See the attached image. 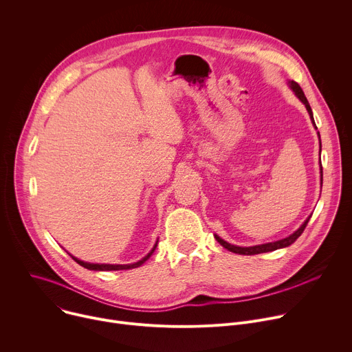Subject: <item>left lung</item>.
<instances>
[{
	"label": "left lung",
	"mask_w": 352,
	"mask_h": 352,
	"mask_svg": "<svg viewBox=\"0 0 352 352\" xmlns=\"http://www.w3.org/2000/svg\"><path fill=\"white\" fill-rule=\"evenodd\" d=\"M289 87L294 90V93L296 94V97L300 100V102H302V103L305 104V107H307V110H308V113H309V117H311V120H312V122H314V125H315L312 109H311V106H309V103H308V100H307V97H305L302 89H300V86H299L296 82H294V80H289ZM315 128H316V125H315ZM316 129H318V128H316ZM320 181L323 182V168H322V164H320ZM309 219H311V217H308V219L305 220V223H304L302 226H300L294 234H291L289 236H287V238H284V239H280V241H274V242H269V243H262V245H255V246H245V248H243V246H236V245H231V243L226 242V241L221 239L219 235H214V236H216L217 242H219L221 246H224L226 249H228L230 252L239 254V255H258V254L272 252V250H276V249H280V248H285V246L294 243V242L296 241V238L304 232V230H305V227H307Z\"/></svg>",
	"instance_id": "8db88e82"
}]
</instances>
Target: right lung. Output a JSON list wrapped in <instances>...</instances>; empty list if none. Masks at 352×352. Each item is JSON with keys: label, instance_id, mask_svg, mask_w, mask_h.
Masks as SVG:
<instances>
[{"label": "right lung", "instance_id": "add662e5", "mask_svg": "<svg viewBox=\"0 0 352 352\" xmlns=\"http://www.w3.org/2000/svg\"><path fill=\"white\" fill-rule=\"evenodd\" d=\"M156 246H157V242H156V245L153 246V249L150 250V252L142 259V261H139V262H136V263H131V265H98V263H87V262H83V261H79V259H76L75 256H72V255H69L78 265H80V266H83L85 269H89V270H97V272H107V270H128V269H135V267H139V266H142L150 256H152V254L155 252V249H156Z\"/></svg>", "mask_w": 352, "mask_h": 352}]
</instances>
